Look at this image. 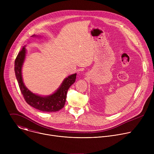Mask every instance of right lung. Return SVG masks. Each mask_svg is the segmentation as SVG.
Here are the masks:
<instances>
[{"mask_svg":"<svg viewBox=\"0 0 154 154\" xmlns=\"http://www.w3.org/2000/svg\"><path fill=\"white\" fill-rule=\"evenodd\" d=\"M31 37L36 38L39 37V36L33 35ZM25 48L26 46H24L19 52L14 61L16 77L20 90L25 100L32 107L42 112H55L59 111L65 105L68 90L75 82L77 74H72L65 78L57 90L51 95L42 96L33 93L25 86L22 76V68L26 55V49Z\"/></svg>","mask_w":154,"mask_h":154,"instance_id":"1","label":"right lung"}]
</instances>
